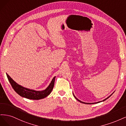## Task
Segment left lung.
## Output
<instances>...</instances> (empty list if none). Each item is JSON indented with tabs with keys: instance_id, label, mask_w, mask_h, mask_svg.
Masks as SVG:
<instances>
[{
	"instance_id": "8db88e82",
	"label": "left lung",
	"mask_w": 126,
	"mask_h": 126,
	"mask_svg": "<svg viewBox=\"0 0 126 126\" xmlns=\"http://www.w3.org/2000/svg\"><path fill=\"white\" fill-rule=\"evenodd\" d=\"M113 93H114V92H113ZM113 93H112V94H111L110 96H109L108 97H107L106 98H105V99H104V100H101V101H98V102H96V103H85V102H83V101H80V100H79V99L77 98L75 96V95H74V93H73V95H74V96L75 98H76L77 100H78V101H79L80 103H83V104H97V103H100V102H101V101H105V100H106L107 99H108V98H109V97H110V96H111L112 95Z\"/></svg>"
}]
</instances>
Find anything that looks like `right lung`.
I'll list each match as a JSON object with an SVG mask.
<instances>
[{"label":"right lung","instance_id":"add662e5","mask_svg":"<svg viewBox=\"0 0 126 126\" xmlns=\"http://www.w3.org/2000/svg\"><path fill=\"white\" fill-rule=\"evenodd\" d=\"M6 75L11 86L13 87L15 91L18 94H19L20 96L25 97V98L33 100H39L43 99L47 97L48 95H50L53 88L55 79V76H54L51 80L49 85L45 90L42 91H35L21 86V85L17 84L15 80L12 79L11 77L7 73H6Z\"/></svg>","mask_w":126,"mask_h":126}]
</instances>
